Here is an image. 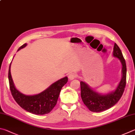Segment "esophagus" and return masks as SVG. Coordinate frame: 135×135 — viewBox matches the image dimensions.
Masks as SVG:
<instances>
[{
  "label": "esophagus",
  "mask_w": 135,
  "mask_h": 135,
  "mask_svg": "<svg viewBox=\"0 0 135 135\" xmlns=\"http://www.w3.org/2000/svg\"><path fill=\"white\" fill-rule=\"evenodd\" d=\"M75 77H76V75L74 74V73H70V74L68 75V79H69V80H74Z\"/></svg>",
  "instance_id": "esophagus-1"
}]
</instances>
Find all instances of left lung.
<instances>
[{"label": "left lung", "instance_id": "8db88e82", "mask_svg": "<svg viewBox=\"0 0 135 135\" xmlns=\"http://www.w3.org/2000/svg\"><path fill=\"white\" fill-rule=\"evenodd\" d=\"M113 55L118 58L122 66V78L114 91L102 94L93 90L86 83L80 81L81 97L84 104L91 112H100L110 109L118 102L124 92L126 83V65L120 49L116 43Z\"/></svg>", "mask_w": 135, "mask_h": 135}]
</instances>
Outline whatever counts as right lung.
<instances>
[{"label": "right lung", "instance_id": "add662e5", "mask_svg": "<svg viewBox=\"0 0 135 135\" xmlns=\"http://www.w3.org/2000/svg\"><path fill=\"white\" fill-rule=\"evenodd\" d=\"M26 45V44H23L18 51ZM11 63L9 68L8 78L10 90L15 100L22 108L31 113L38 115L49 113L57 104L61 90L68 81V77L58 80L39 94L26 95L21 93L15 86L11 73Z\"/></svg>", "mask_w": 135, "mask_h": 135}]
</instances>
